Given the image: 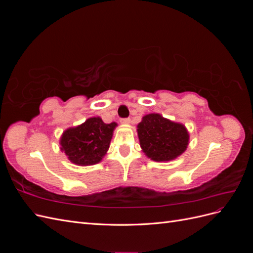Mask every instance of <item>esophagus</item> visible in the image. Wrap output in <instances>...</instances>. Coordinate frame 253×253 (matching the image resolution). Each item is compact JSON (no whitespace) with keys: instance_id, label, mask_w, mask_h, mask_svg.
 <instances>
[{"instance_id":"1","label":"esophagus","mask_w":253,"mask_h":253,"mask_svg":"<svg viewBox=\"0 0 253 253\" xmlns=\"http://www.w3.org/2000/svg\"><path fill=\"white\" fill-rule=\"evenodd\" d=\"M120 122L122 125H128L129 122H131V119H129V118H122V119H120Z\"/></svg>"}]
</instances>
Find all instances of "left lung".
I'll return each instance as SVG.
<instances>
[{
    "label": "left lung",
    "instance_id": "left-lung-1",
    "mask_svg": "<svg viewBox=\"0 0 253 253\" xmlns=\"http://www.w3.org/2000/svg\"><path fill=\"white\" fill-rule=\"evenodd\" d=\"M137 133L143 153L154 162L173 160L181 155L189 144L186 126L159 114L142 117L137 126Z\"/></svg>",
    "mask_w": 253,
    "mask_h": 253
}]
</instances>
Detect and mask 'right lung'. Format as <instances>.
I'll use <instances>...</instances> for the list:
<instances>
[{
    "label": "right lung",
    "mask_w": 253,
    "mask_h": 253,
    "mask_svg": "<svg viewBox=\"0 0 253 253\" xmlns=\"http://www.w3.org/2000/svg\"><path fill=\"white\" fill-rule=\"evenodd\" d=\"M116 126V122L104 124L100 117L88 118L82 125L63 132L60 138L61 151L75 165H96L108 152Z\"/></svg>",
    "instance_id": "1"
}]
</instances>
